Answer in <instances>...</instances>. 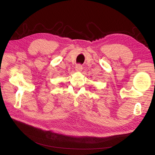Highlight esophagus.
Listing matches in <instances>:
<instances>
[{"label": "esophagus", "instance_id": "1", "mask_svg": "<svg viewBox=\"0 0 155 155\" xmlns=\"http://www.w3.org/2000/svg\"><path fill=\"white\" fill-rule=\"evenodd\" d=\"M82 69H83V68H82V66H81V64H77V65H76L75 70H76L77 71H78V72L81 71Z\"/></svg>", "mask_w": 155, "mask_h": 155}]
</instances>
